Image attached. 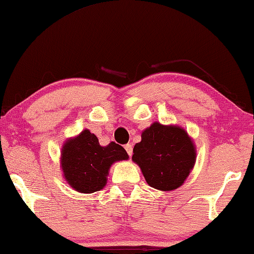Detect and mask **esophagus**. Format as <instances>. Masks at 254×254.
Listing matches in <instances>:
<instances>
[{
	"mask_svg": "<svg viewBox=\"0 0 254 254\" xmlns=\"http://www.w3.org/2000/svg\"><path fill=\"white\" fill-rule=\"evenodd\" d=\"M125 149H126V151H127L128 155L132 156V154H133V147H132V145H130V143H127V145H125Z\"/></svg>",
	"mask_w": 254,
	"mask_h": 254,
	"instance_id": "34e87169",
	"label": "esophagus"
}]
</instances>
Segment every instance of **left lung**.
Instances as JSON below:
<instances>
[{
    "label": "left lung",
    "instance_id": "obj_1",
    "mask_svg": "<svg viewBox=\"0 0 254 254\" xmlns=\"http://www.w3.org/2000/svg\"><path fill=\"white\" fill-rule=\"evenodd\" d=\"M132 160L147 184L162 192L179 189L196 160L195 145L185 128L160 122L142 130L141 141L134 146Z\"/></svg>",
    "mask_w": 254,
    "mask_h": 254
}]
</instances>
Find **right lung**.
Listing matches in <instances>:
<instances>
[{
  "label": "right lung",
  "mask_w": 254,
  "mask_h": 254,
  "mask_svg": "<svg viewBox=\"0 0 254 254\" xmlns=\"http://www.w3.org/2000/svg\"><path fill=\"white\" fill-rule=\"evenodd\" d=\"M125 148L114 141L101 146L95 134L83 129L62 146L60 164L64 180L80 193H94L107 185L109 168L117 161L128 160Z\"/></svg>",
  "instance_id": "1"
}]
</instances>
